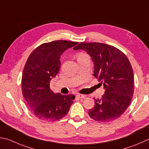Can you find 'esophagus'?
I'll list each match as a JSON object with an SVG mask.
<instances>
[{
	"label": "esophagus",
	"mask_w": 149,
	"mask_h": 149,
	"mask_svg": "<svg viewBox=\"0 0 149 149\" xmlns=\"http://www.w3.org/2000/svg\"><path fill=\"white\" fill-rule=\"evenodd\" d=\"M76 96L77 97V98H81V99H83V98H86V96H85V95H83V94H77V96Z\"/></svg>",
	"instance_id": "esophagus-1"
}]
</instances>
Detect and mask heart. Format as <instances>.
Returning a JSON list of instances; mask_svg holds the SVG:
<instances>
[{
	"mask_svg": "<svg viewBox=\"0 0 149 149\" xmlns=\"http://www.w3.org/2000/svg\"><path fill=\"white\" fill-rule=\"evenodd\" d=\"M88 56L87 55H86V53H83V52H81V53H79L77 54V59L81 58H83V57H85V56Z\"/></svg>",
	"mask_w": 149,
	"mask_h": 149,
	"instance_id": "obj_1",
	"label": "heart"
}]
</instances>
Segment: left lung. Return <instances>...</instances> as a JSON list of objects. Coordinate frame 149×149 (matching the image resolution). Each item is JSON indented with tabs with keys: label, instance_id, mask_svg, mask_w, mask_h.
Instances as JSON below:
<instances>
[{
	"label": "left lung",
	"instance_id": "obj_1",
	"mask_svg": "<svg viewBox=\"0 0 149 149\" xmlns=\"http://www.w3.org/2000/svg\"><path fill=\"white\" fill-rule=\"evenodd\" d=\"M83 49L94 63V76L103 83L105 93L95 99L88 115L98 122L119 118L130 104L134 91V75L130 62L123 51L113 45L98 42H81L74 50Z\"/></svg>",
	"mask_w": 149,
	"mask_h": 149
}]
</instances>
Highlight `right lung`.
<instances>
[{"label":"right lung","mask_w":149,"mask_h":149,"mask_svg":"<svg viewBox=\"0 0 149 149\" xmlns=\"http://www.w3.org/2000/svg\"><path fill=\"white\" fill-rule=\"evenodd\" d=\"M77 43L66 40L44 43L26 62L21 79L23 96L31 112L40 120H58L69 111L75 96L54 94L49 83L59 71L62 54Z\"/></svg>","instance_id":"add662e5"}]
</instances>
